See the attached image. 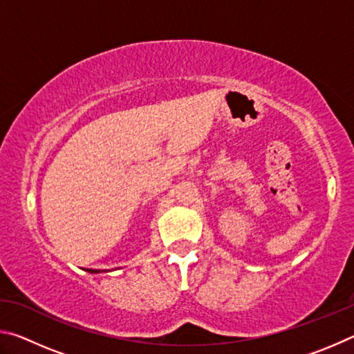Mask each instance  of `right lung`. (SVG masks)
<instances>
[{
    "label": "right lung",
    "instance_id": "obj_1",
    "mask_svg": "<svg viewBox=\"0 0 354 354\" xmlns=\"http://www.w3.org/2000/svg\"><path fill=\"white\" fill-rule=\"evenodd\" d=\"M86 272H88V273H100L101 270H93V268H88V270H86ZM106 272V270H104Z\"/></svg>",
    "mask_w": 354,
    "mask_h": 354
}]
</instances>
